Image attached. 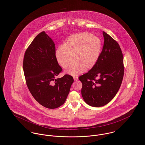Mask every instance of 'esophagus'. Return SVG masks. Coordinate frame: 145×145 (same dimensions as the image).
Returning a JSON list of instances; mask_svg holds the SVG:
<instances>
[{"mask_svg":"<svg viewBox=\"0 0 145 145\" xmlns=\"http://www.w3.org/2000/svg\"><path fill=\"white\" fill-rule=\"evenodd\" d=\"M78 76H74V80L75 81L78 80Z\"/></svg>","mask_w":145,"mask_h":145,"instance_id":"esophagus-1","label":"esophagus"}]
</instances>
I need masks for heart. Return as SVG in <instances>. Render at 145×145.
<instances>
[{"label":"heart","mask_w":145,"mask_h":145,"mask_svg":"<svg viewBox=\"0 0 145 145\" xmlns=\"http://www.w3.org/2000/svg\"><path fill=\"white\" fill-rule=\"evenodd\" d=\"M100 40L89 32H82L71 36L57 48L55 56L58 63L64 69H67L74 62L67 72L77 76L93 67L100 54Z\"/></svg>","instance_id":"b5f03b06"}]
</instances>
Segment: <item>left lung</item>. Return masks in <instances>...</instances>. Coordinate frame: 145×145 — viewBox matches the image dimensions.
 <instances>
[{
  "mask_svg": "<svg viewBox=\"0 0 145 145\" xmlns=\"http://www.w3.org/2000/svg\"><path fill=\"white\" fill-rule=\"evenodd\" d=\"M103 50L95 65L79 77L82 95L88 105L99 107L110 102L119 90L124 75L123 56L118 42L103 32Z\"/></svg>",
  "mask_w": 145,
  "mask_h": 145,
  "instance_id": "left-lung-1",
  "label": "left lung"
}]
</instances>
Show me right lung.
<instances>
[{
  "label": "right lung",
  "mask_w": 145,
  "mask_h": 145,
  "mask_svg": "<svg viewBox=\"0 0 145 145\" xmlns=\"http://www.w3.org/2000/svg\"><path fill=\"white\" fill-rule=\"evenodd\" d=\"M55 52L54 42L42 32L26 50L23 62L30 93L37 102L49 109L58 108L65 103L74 82L72 76L68 74L55 79L62 71Z\"/></svg>",
  "instance_id": "add662e5"
}]
</instances>
